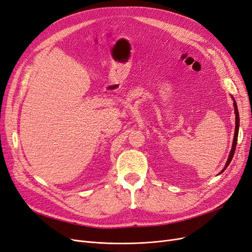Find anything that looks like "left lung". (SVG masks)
Masks as SVG:
<instances>
[{
    "instance_id": "1",
    "label": "left lung",
    "mask_w": 252,
    "mask_h": 252,
    "mask_svg": "<svg viewBox=\"0 0 252 252\" xmlns=\"http://www.w3.org/2000/svg\"><path fill=\"white\" fill-rule=\"evenodd\" d=\"M231 98H232V101H234V107H235V114H236V126H235V135H234V141H232L231 151H230V153H229L228 159H227V161H226V163H225L224 168H223V169L221 170V172H220L219 174H221L223 171H224V170L227 168V166L229 165V163H230V161H231V159H232V157H234V154H235V151H236V145H237V141H238V134H239V126H240V117H239V111H238V107H237V102H236V100H235V98H234V97L231 96Z\"/></svg>"
}]
</instances>
